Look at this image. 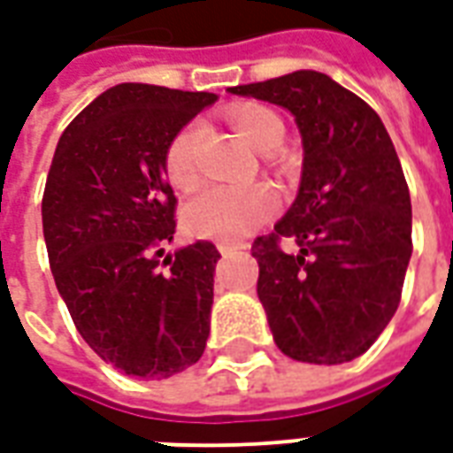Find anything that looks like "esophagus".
<instances>
[{
    "label": "esophagus",
    "mask_w": 453,
    "mask_h": 453,
    "mask_svg": "<svg viewBox=\"0 0 453 453\" xmlns=\"http://www.w3.org/2000/svg\"><path fill=\"white\" fill-rule=\"evenodd\" d=\"M217 249H219V253H222V256H229V253H236V250L243 249V246H241V243H219Z\"/></svg>",
    "instance_id": "1"
}]
</instances>
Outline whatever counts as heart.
<instances>
[{
	"label": "heart",
	"instance_id": "b5f03b06",
	"mask_svg": "<svg viewBox=\"0 0 453 453\" xmlns=\"http://www.w3.org/2000/svg\"><path fill=\"white\" fill-rule=\"evenodd\" d=\"M231 122L246 137L250 147L273 154L285 142V122L265 105H241L231 113ZM203 137L200 122L186 127L168 142L164 164L176 188H193L197 180V144ZM277 210V193L265 183L256 186H210L193 197L186 210L188 229L197 236L219 241H241L250 231L273 217Z\"/></svg>",
	"mask_w": 453,
	"mask_h": 453
}]
</instances>
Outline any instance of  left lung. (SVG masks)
<instances>
[{"instance_id": "8db88e82", "label": "left lung", "mask_w": 453, "mask_h": 453, "mask_svg": "<svg viewBox=\"0 0 453 453\" xmlns=\"http://www.w3.org/2000/svg\"><path fill=\"white\" fill-rule=\"evenodd\" d=\"M229 91L282 105L302 132L299 195L250 249L277 348L309 365L359 357L394 319L412 253L394 142L372 105L313 69ZM282 238L296 239V257L281 250Z\"/></svg>"}]
</instances>
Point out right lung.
I'll list each match as a JSON object with an SVG mask.
<instances>
[{"instance_id": "right-lung-1", "label": "right lung", "mask_w": 453, "mask_h": 453, "mask_svg": "<svg viewBox=\"0 0 453 453\" xmlns=\"http://www.w3.org/2000/svg\"><path fill=\"white\" fill-rule=\"evenodd\" d=\"M207 91L118 84L62 132L42 193V236L59 296L105 365L166 379L203 357L219 250L195 241L173 256L176 195L168 142Z\"/></svg>"}]
</instances>
